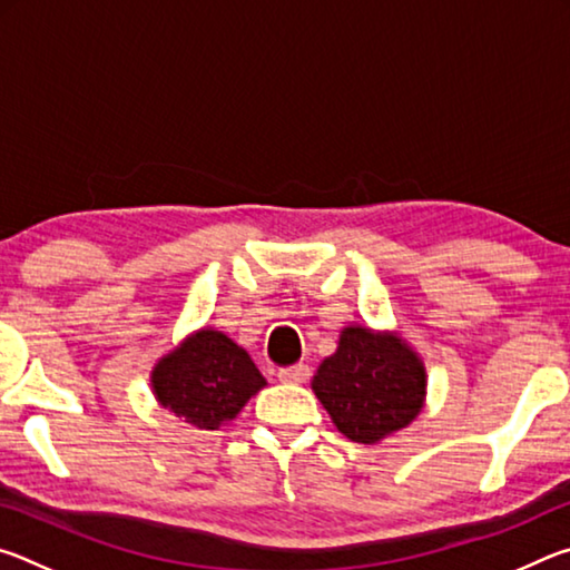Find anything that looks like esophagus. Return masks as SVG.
<instances>
[{
  "instance_id": "34e87169",
  "label": "esophagus",
  "mask_w": 570,
  "mask_h": 570,
  "mask_svg": "<svg viewBox=\"0 0 570 570\" xmlns=\"http://www.w3.org/2000/svg\"><path fill=\"white\" fill-rule=\"evenodd\" d=\"M276 377L286 382V384H302V382L308 380V364L298 362V364H292V366H282Z\"/></svg>"
}]
</instances>
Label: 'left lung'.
<instances>
[{
	"mask_svg": "<svg viewBox=\"0 0 570 570\" xmlns=\"http://www.w3.org/2000/svg\"><path fill=\"white\" fill-rule=\"evenodd\" d=\"M424 384L422 362L397 336L346 326L312 390L342 435L372 445L417 417Z\"/></svg>",
	"mask_w": 570,
	"mask_h": 570,
	"instance_id": "1",
	"label": "left lung"
}]
</instances>
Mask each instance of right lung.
Returning <instances> with one entry per match:
<instances>
[{"mask_svg": "<svg viewBox=\"0 0 570 570\" xmlns=\"http://www.w3.org/2000/svg\"><path fill=\"white\" fill-rule=\"evenodd\" d=\"M264 384L246 350L216 330L193 334L153 370L158 402L200 430L234 420Z\"/></svg>", "mask_w": 570, "mask_h": 570, "instance_id": "right-lung-1", "label": "right lung"}]
</instances>
